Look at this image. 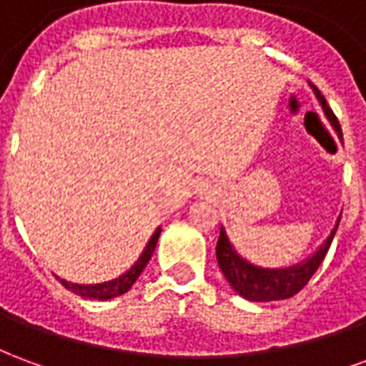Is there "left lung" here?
Returning <instances> with one entry per match:
<instances>
[{
	"instance_id": "1",
	"label": "left lung",
	"mask_w": 366,
	"mask_h": 366,
	"mask_svg": "<svg viewBox=\"0 0 366 366\" xmlns=\"http://www.w3.org/2000/svg\"><path fill=\"white\" fill-rule=\"evenodd\" d=\"M315 96L320 99V104L325 109V115L330 117V121L333 123V127L339 131L337 117L333 115V112L330 109V105L325 102V97L320 94V90H315ZM341 219V215H339ZM339 219L335 223V227L331 231V235L325 239L317 253L307 259L306 262L302 264H296V267H290V269L282 270H267L259 269V267H253L247 261H243L231 247L229 239L225 235V231H219V239H217V247H215V254H217V264L222 269L223 276L227 278V282L233 286V290L237 292L239 296L251 300V302H272V300H286L296 296L307 282L310 278L314 276V272L320 269V264L325 259V254L330 251L331 241H333V235L337 231Z\"/></svg>"
}]
</instances>
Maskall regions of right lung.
<instances>
[{
	"mask_svg": "<svg viewBox=\"0 0 366 366\" xmlns=\"http://www.w3.org/2000/svg\"><path fill=\"white\" fill-rule=\"evenodd\" d=\"M159 235H160V227L152 233L151 241H149V245L144 247V251L143 254L139 257V261H137L135 264L125 272V274H121L119 278H115V280H112V282L84 286V284L66 282V280H62V278H59V280L62 282L64 288H68L70 292H74V294H78V296H82V298L109 300V298H115V296H121V294H125V292L135 284V280L141 276L144 267H147V262L151 261L152 253H154V247H157V241H159Z\"/></svg>",
	"mask_w": 366,
	"mask_h": 366,
	"instance_id": "right-lung-1",
	"label": "right lung"
}]
</instances>
